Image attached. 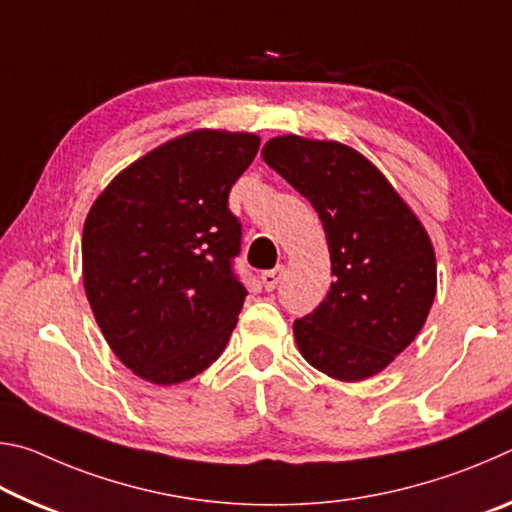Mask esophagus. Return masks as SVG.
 I'll list each match as a JSON object with an SVG mask.
<instances>
[{
	"label": "esophagus",
	"mask_w": 512,
	"mask_h": 512,
	"mask_svg": "<svg viewBox=\"0 0 512 512\" xmlns=\"http://www.w3.org/2000/svg\"><path fill=\"white\" fill-rule=\"evenodd\" d=\"M282 273H284V266H277V268H273V271H266V273H262V284H264V289L266 291H273L277 284H280V280H282Z\"/></svg>",
	"instance_id": "34e87169"
}]
</instances>
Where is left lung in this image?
<instances>
[{"label": "left lung", "instance_id": "1", "mask_svg": "<svg viewBox=\"0 0 512 512\" xmlns=\"http://www.w3.org/2000/svg\"><path fill=\"white\" fill-rule=\"evenodd\" d=\"M262 158L314 205L334 282L293 323L302 357L341 381H361L406 350L436 298V255L418 216L375 164L341 142L282 135Z\"/></svg>", "mask_w": 512, "mask_h": 512}]
</instances>
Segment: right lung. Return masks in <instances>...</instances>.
Masks as SVG:
<instances>
[{"instance_id":"1","label":"right lung","mask_w":512,"mask_h":512,"mask_svg":"<svg viewBox=\"0 0 512 512\" xmlns=\"http://www.w3.org/2000/svg\"><path fill=\"white\" fill-rule=\"evenodd\" d=\"M253 133L194 131L126 167L83 225V284L117 359L151 384L196 377L221 357L248 291L232 271L241 223L232 185Z\"/></svg>"}]
</instances>
